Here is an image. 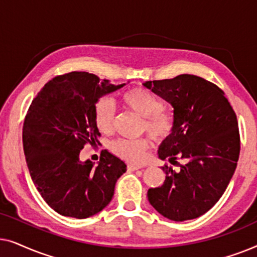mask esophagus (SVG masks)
I'll return each instance as SVG.
<instances>
[{"mask_svg":"<svg viewBox=\"0 0 257 257\" xmlns=\"http://www.w3.org/2000/svg\"><path fill=\"white\" fill-rule=\"evenodd\" d=\"M140 166H137V165H132V164H128L127 165V170L128 171H138V170H140Z\"/></svg>","mask_w":257,"mask_h":257,"instance_id":"1","label":"esophagus"}]
</instances>
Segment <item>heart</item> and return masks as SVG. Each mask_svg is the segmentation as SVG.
Wrapping results in <instances>:
<instances>
[{"instance_id": "obj_1", "label": "heart", "mask_w": 257, "mask_h": 257, "mask_svg": "<svg viewBox=\"0 0 257 257\" xmlns=\"http://www.w3.org/2000/svg\"><path fill=\"white\" fill-rule=\"evenodd\" d=\"M121 103L137 114L144 117L142 130L146 131L156 142H164L174 130V120L163 111V104L158 98L143 87H133L120 96ZM115 108L108 98H101L94 105L93 119L96 126L103 133L112 132L114 126ZM111 151L115 156L128 163L142 164L145 161L151 147L149 138L117 139L111 144Z\"/></svg>"}]
</instances>
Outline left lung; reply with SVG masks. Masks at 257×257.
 <instances>
[{"instance_id": "8db88e82", "label": "left lung", "mask_w": 257, "mask_h": 257, "mask_svg": "<svg viewBox=\"0 0 257 257\" xmlns=\"http://www.w3.org/2000/svg\"><path fill=\"white\" fill-rule=\"evenodd\" d=\"M173 106L174 130L159 147L163 186L150 188L153 208L173 221L196 219L226 191L240 156L236 114L215 84L194 75L143 84ZM184 161L179 164L177 159Z\"/></svg>"}]
</instances>
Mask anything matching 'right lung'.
<instances>
[{
  "label": "right lung",
  "instance_id": "obj_1",
  "mask_svg": "<svg viewBox=\"0 0 257 257\" xmlns=\"http://www.w3.org/2000/svg\"><path fill=\"white\" fill-rule=\"evenodd\" d=\"M124 85L72 71L49 80L31 101L23 125L27 165L42 198L61 215L86 219L99 213L126 172L124 161L106 150L101 151L97 166L79 160L86 144H99L94 105Z\"/></svg>",
  "mask_w": 257,
  "mask_h": 257
}]
</instances>
